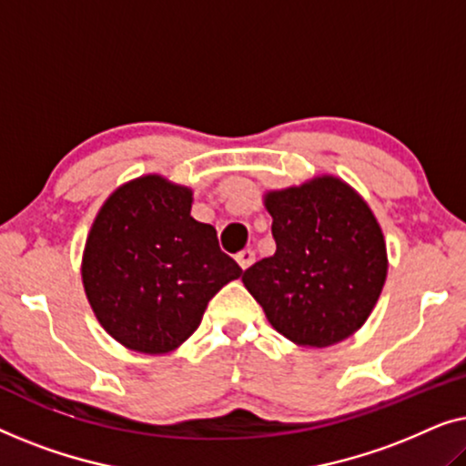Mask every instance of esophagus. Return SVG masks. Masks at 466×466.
<instances>
[{
	"label": "esophagus",
	"instance_id": "obj_1",
	"mask_svg": "<svg viewBox=\"0 0 466 466\" xmlns=\"http://www.w3.org/2000/svg\"><path fill=\"white\" fill-rule=\"evenodd\" d=\"M254 258H257V254H254L252 248H246V250L238 252V257H235V260H238L241 269H248V267L254 263Z\"/></svg>",
	"mask_w": 466,
	"mask_h": 466
}]
</instances>
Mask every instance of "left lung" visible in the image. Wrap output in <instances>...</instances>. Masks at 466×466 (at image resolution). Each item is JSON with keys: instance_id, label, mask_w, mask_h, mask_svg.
<instances>
[{"instance_id": "obj_1", "label": "left lung", "mask_w": 466, "mask_h": 466, "mask_svg": "<svg viewBox=\"0 0 466 466\" xmlns=\"http://www.w3.org/2000/svg\"><path fill=\"white\" fill-rule=\"evenodd\" d=\"M276 254L241 282L286 339L327 348L359 330L386 282L381 228L365 201L333 176L265 197Z\"/></svg>"}]
</instances>
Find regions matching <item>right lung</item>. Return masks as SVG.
<instances>
[{"mask_svg":"<svg viewBox=\"0 0 466 466\" xmlns=\"http://www.w3.org/2000/svg\"><path fill=\"white\" fill-rule=\"evenodd\" d=\"M193 193L161 176L137 177L99 209L82 282L101 327L125 348L163 354L199 327L209 299L241 276L216 228L190 216Z\"/></svg>","mask_w":466,"mask_h":466,"instance_id":"right-lung-1","label":"right lung"}]
</instances>
